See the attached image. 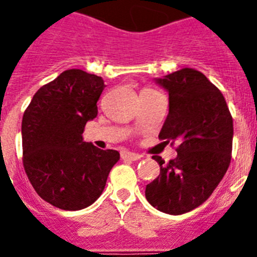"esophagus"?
<instances>
[{"mask_svg": "<svg viewBox=\"0 0 257 257\" xmlns=\"http://www.w3.org/2000/svg\"><path fill=\"white\" fill-rule=\"evenodd\" d=\"M121 157L123 160H128V161H138L142 158V156L138 153H134V152H122Z\"/></svg>", "mask_w": 257, "mask_h": 257, "instance_id": "obj_1", "label": "esophagus"}]
</instances>
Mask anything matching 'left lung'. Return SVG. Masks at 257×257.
Returning a JSON list of instances; mask_svg holds the SVG:
<instances>
[{
	"instance_id": "1",
	"label": "left lung",
	"mask_w": 257,
	"mask_h": 257,
	"mask_svg": "<svg viewBox=\"0 0 257 257\" xmlns=\"http://www.w3.org/2000/svg\"><path fill=\"white\" fill-rule=\"evenodd\" d=\"M169 92V114L161 130L163 143L179 142L178 157L161 167L158 178L145 188L153 207L170 215L194 210L208 199L229 167L233 118L221 91L192 68L156 78Z\"/></svg>"
}]
</instances>
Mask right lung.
Instances as JSON below:
<instances>
[{
	"instance_id": "1",
	"label": "right lung",
	"mask_w": 257,
	"mask_h": 257,
	"mask_svg": "<svg viewBox=\"0 0 257 257\" xmlns=\"http://www.w3.org/2000/svg\"><path fill=\"white\" fill-rule=\"evenodd\" d=\"M101 77L68 69L42 86L22 121L23 165L38 196L65 211L88 207L105 188L119 153L83 140L97 115Z\"/></svg>"
}]
</instances>
